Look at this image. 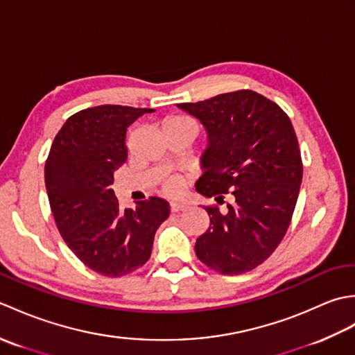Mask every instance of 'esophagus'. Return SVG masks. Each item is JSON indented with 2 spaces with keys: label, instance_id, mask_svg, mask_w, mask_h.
<instances>
[{
  "label": "esophagus",
  "instance_id": "esophagus-1",
  "mask_svg": "<svg viewBox=\"0 0 355 355\" xmlns=\"http://www.w3.org/2000/svg\"><path fill=\"white\" fill-rule=\"evenodd\" d=\"M187 206L183 205V202H177V201H172L171 202V210L172 212H182V210H186Z\"/></svg>",
  "mask_w": 355,
  "mask_h": 355
}]
</instances>
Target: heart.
<instances>
[{"label":"heart","mask_w":355,"mask_h":355,"mask_svg":"<svg viewBox=\"0 0 355 355\" xmlns=\"http://www.w3.org/2000/svg\"><path fill=\"white\" fill-rule=\"evenodd\" d=\"M175 123H191V120H187L186 117H180V116L169 117V119L164 120L163 126L164 125H175ZM164 189H166V192L171 193V195H178L183 189L182 180H178V178L168 180V182H166V184H164Z\"/></svg>","instance_id":"obj_1"}]
</instances>
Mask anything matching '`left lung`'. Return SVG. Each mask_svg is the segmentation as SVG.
I'll use <instances>...</instances> for the list:
<instances>
[{
  "label": "left lung",
  "mask_w": 355,
  "mask_h": 355,
  "mask_svg": "<svg viewBox=\"0 0 355 355\" xmlns=\"http://www.w3.org/2000/svg\"><path fill=\"white\" fill-rule=\"evenodd\" d=\"M207 131L197 192L227 210L205 207L210 218L197 239L198 259L221 275L256 268L285 236L302 183V158L290 117L252 89L178 103Z\"/></svg>",
  "instance_id": "8db88e82"
}]
</instances>
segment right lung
<instances>
[{
  "label": "right lung",
  "instance_id": "right-lung-1",
  "mask_svg": "<svg viewBox=\"0 0 355 355\" xmlns=\"http://www.w3.org/2000/svg\"><path fill=\"white\" fill-rule=\"evenodd\" d=\"M150 108L99 105L67 119L45 162L53 216L70 250L88 268L120 277L145 266L169 202L150 197L120 210L114 171L128 158L126 130Z\"/></svg>",
  "mask_w": 355,
  "mask_h": 355
}]
</instances>
